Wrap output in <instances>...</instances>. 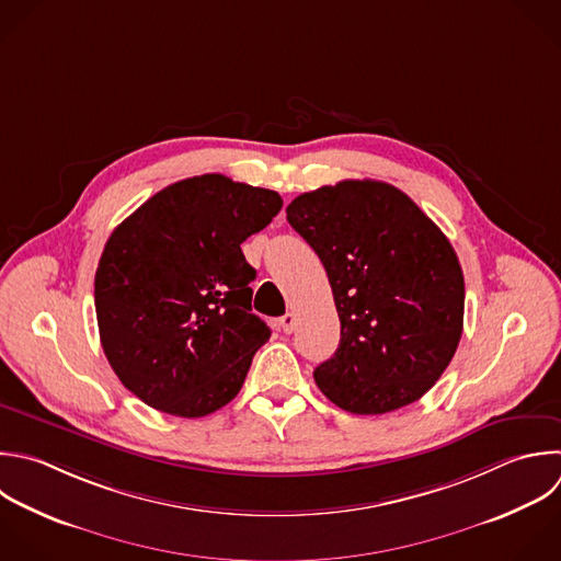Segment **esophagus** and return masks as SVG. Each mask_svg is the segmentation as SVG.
<instances>
[{
    "label": "esophagus",
    "mask_w": 561,
    "mask_h": 561,
    "mask_svg": "<svg viewBox=\"0 0 561 561\" xmlns=\"http://www.w3.org/2000/svg\"><path fill=\"white\" fill-rule=\"evenodd\" d=\"M280 329H283V333H294V329H296V313H285L280 320Z\"/></svg>",
    "instance_id": "esophagus-1"
}]
</instances>
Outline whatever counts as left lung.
Returning a JSON list of instances; mask_svg holds the SVG:
<instances>
[{
	"instance_id": "1",
	"label": "left lung",
	"mask_w": 561,
	"mask_h": 561,
	"mask_svg": "<svg viewBox=\"0 0 561 561\" xmlns=\"http://www.w3.org/2000/svg\"><path fill=\"white\" fill-rule=\"evenodd\" d=\"M287 221L322 261L342 324L337 351L313 370L324 397L353 414L421 399L462 333L465 280L447 237L375 180L302 193Z\"/></svg>"
}]
</instances>
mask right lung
Here are the masks:
<instances>
[{"mask_svg": "<svg viewBox=\"0 0 561 561\" xmlns=\"http://www.w3.org/2000/svg\"><path fill=\"white\" fill-rule=\"evenodd\" d=\"M283 208L276 191L208 173L175 182L107 239L94 278L103 351L147 405L206 416L230 403L270 327L252 313L241 243Z\"/></svg>", "mask_w": 561, "mask_h": 561, "instance_id": "obj_1", "label": "right lung"}]
</instances>
